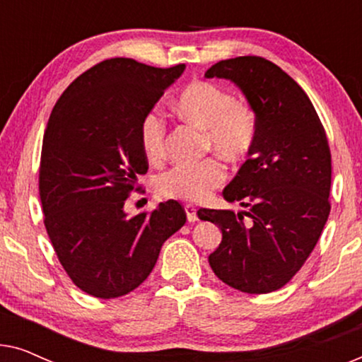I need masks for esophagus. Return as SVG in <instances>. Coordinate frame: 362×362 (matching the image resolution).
<instances>
[{
  "label": "esophagus",
  "instance_id": "obj_1",
  "mask_svg": "<svg viewBox=\"0 0 362 362\" xmlns=\"http://www.w3.org/2000/svg\"><path fill=\"white\" fill-rule=\"evenodd\" d=\"M185 211H186V216H187V221L189 222H196L197 221V214H196V207L192 204H186L185 206Z\"/></svg>",
  "mask_w": 362,
  "mask_h": 362
}]
</instances>
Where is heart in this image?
I'll list each match as a JSON object with an SVG mask.
<instances>
[{
  "instance_id": "heart-1",
  "label": "heart",
  "mask_w": 362,
  "mask_h": 362,
  "mask_svg": "<svg viewBox=\"0 0 362 362\" xmlns=\"http://www.w3.org/2000/svg\"><path fill=\"white\" fill-rule=\"evenodd\" d=\"M175 112L186 122L204 130L202 148L214 151L227 163L244 161L250 155L259 135V117L252 103L234 98L226 87L211 81H192L177 93ZM138 141L150 161L165 156L166 122L155 108L143 113L138 123ZM226 180V166L217 156L196 165H176L161 173L156 189L163 197L201 201Z\"/></svg>"
}]
</instances>
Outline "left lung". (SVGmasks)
<instances>
[{
  "label": "left lung",
  "mask_w": 362,
  "mask_h": 362,
  "mask_svg": "<svg viewBox=\"0 0 362 362\" xmlns=\"http://www.w3.org/2000/svg\"><path fill=\"white\" fill-rule=\"evenodd\" d=\"M206 77L229 78L239 86L259 117L254 150L222 192L247 212L197 211L201 221L214 222L222 230L209 265L232 288L270 293L303 267L328 221V138L303 88L264 57L219 61Z\"/></svg>",
  "instance_id": "left-lung-1"
}]
</instances>
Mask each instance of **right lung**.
I'll use <instances>...</instances> for the list:
<instances>
[{"label":"right lung","mask_w":362,"mask_h":362,"mask_svg":"<svg viewBox=\"0 0 362 362\" xmlns=\"http://www.w3.org/2000/svg\"><path fill=\"white\" fill-rule=\"evenodd\" d=\"M182 71L185 64L107 59L81 74L49 117L39 165L44 226L69 279L97 298L141 285L161 245L186 222L175 199L135 217L123 212L148 171L138 123Z\"/></svg>","instance_id":"add662e5"}]
</instances>
